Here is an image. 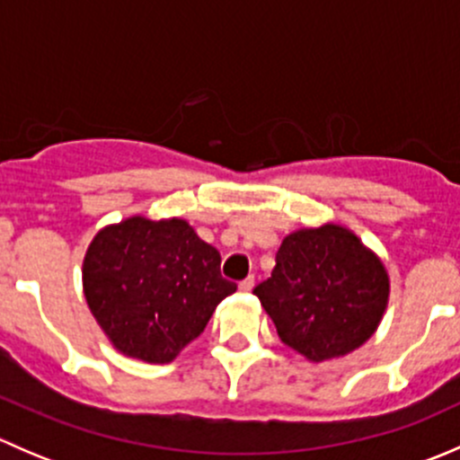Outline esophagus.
Segmentation results:
<instances>
[{"mask_svg":"<svg viewBox=\"0 0 460 460\" xmlns=\"http://www.w3.org/2000/svg\"><path fill=\"white\" fill-rule=\"evenodd\" d=\"M253 276H249V278H244L243 282H240V291H244V294H247V291H252L253 289Z\"/></svg>","mask_w":460,"mask_h":460,"instance_id":"esophagus-1","label":"esophagus"}]
</instances>
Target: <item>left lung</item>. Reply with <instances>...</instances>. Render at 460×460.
<instances>
[{
  "mask_svg": "<svg viewBox=\"0 0 460 460\" xmlns=\"http://www.w3.org/2000/svg\"><path fill=\"white\" fill-rule=\"evenodd\" d=\"M253 294L280 341L312 363H323L372 338L387 309L389 276L354 231L323 225L287 235L271 278Z\"/></svg>",
  "mask_w": 460,
  "mask_h": 460,
  "instance_id": "left-lung-1",
  "label": "left lung"
}]
</instances>
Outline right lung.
<instances>
[{"instance_id": "obj_1", "label": "right lung", "mask_w": 460, "mask_h": 460, "mask_svg": "<svg viewBox=\"0 0 460 460\" xmlns=\"http://www.w3.org/2000/svg\"><path fill=\"white\" fill-rule=\"evenodd\" d=\"M82 282L88 309L115 349L144 363H171L238 289L222 278L217 249L187 220L144 216L97 231Z\"/></svg>"}]
</instances>
